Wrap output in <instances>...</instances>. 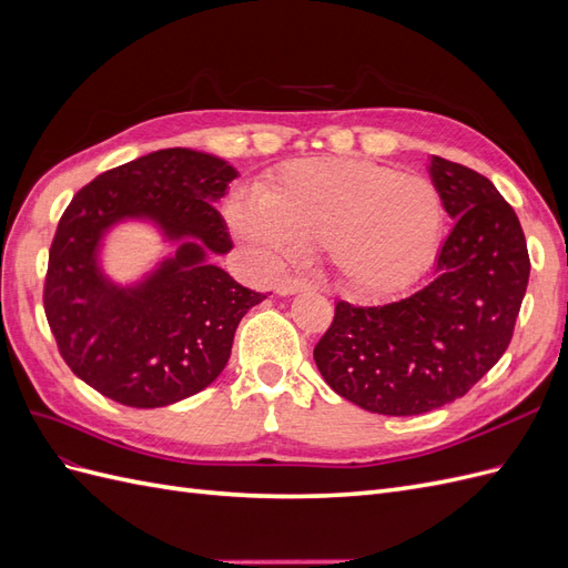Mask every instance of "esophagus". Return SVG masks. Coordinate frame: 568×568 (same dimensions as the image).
<instances>
[{
	"label": "esophagus",
	"instance_id": "obj_1",
	"mask_svg": "<svg viewBox=\"0 0 568 568\" xmlns=\"http://www.w3.org/2000/svg\"><path fill=\"white\" fill-rule=\"evenodd\" d=\"M315 284L311 280H303V277H284L277 286V294L280 296H294L301 294V291H313Z\"/></svg>",
	"mask_w": 568,
	"mask_h": 568
}]
</instances>
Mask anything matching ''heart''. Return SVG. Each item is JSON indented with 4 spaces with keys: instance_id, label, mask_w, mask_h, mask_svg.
I'll return each mask as SVG.
<instances>
[{
    "instance_id": "b5f03b06",
    "label": "heart",
    "mask_w": 568,
    "mask_h": 568,
    "mask_svg": "<svg viewBox=\"0 0 568 568\" xmlns=\"http://www.w3.org/2000/svg\"><path fill=\"white\" fill-rule=\"evenodd\" d=\"M227 220L270 261L298 246H324L353 296L388 298L434 263L445 205L424 175L363 159L315 156L274 170L261 182L257 203L234 199Z\"/></svg>"
}]
</instances>
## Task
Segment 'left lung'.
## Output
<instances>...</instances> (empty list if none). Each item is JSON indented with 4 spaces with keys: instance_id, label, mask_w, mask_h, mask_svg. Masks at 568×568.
<instances>
[{
    "instance_id": "obj_1",
    "label": "left lung",
    "mask_w": 568,
    "mask_h": 568,
    "mask_svg": "<svg viewBox=\"0 0 568 568\" xmlns=\"http://www.w3.org/2000/svg\"><path fill=\"white\" fill-rule=\"evenodd\" d=\"M432 182L455 220L434 280L374 307L336 303L315 363L341 398L390 417L462 398L509 346L530 261L521 222L476 170L432 156Z\"/></svg>"
}]
</instances>
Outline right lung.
Segmentation results:
<instances>
[{
	"mask_svg": "<svg viewBox=\"0 0 568 568\" xmlns=\"http://www.w3.org/2000/svg\"><path fill=\"white\" fill-rule=\"evenodd\" d=\"M234 178L211 153L161 149L106 170L68 203L49 248L44 313L65 365L106 398L146 409L211 386L239 322L267 298L209 261L232 248L215 203ZM123 219H149L179 244L132 287L98 267L100 239Z\"/></svg>",
	"mask_w": 568,
	"mask_h": 568,
	"instance_id": "1",
	"label": "right lung"
}]
</instances>
